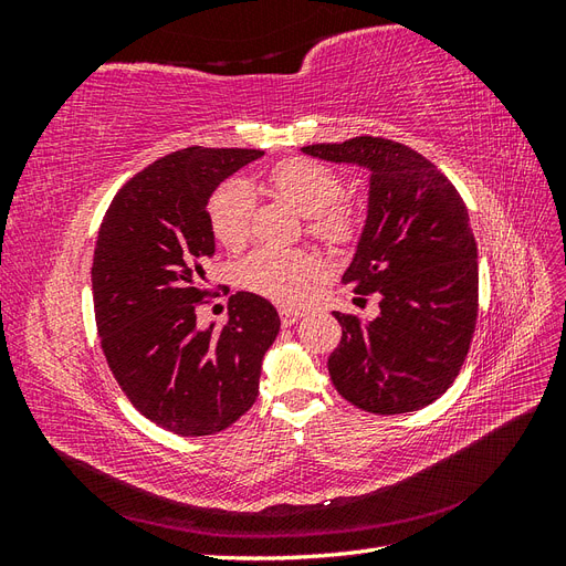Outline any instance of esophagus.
I'll list each match as a JSON object with an SVG mask.
<instances>
[{
    "label": "esophagus",
    "instance_id": "obj_1",
    "mask_svg": "<svg viewBox=\"0 0 566 566\" xmlns=\"http://www.w3.org/2000/svg\"><path fill=\"white\" fill-rule=\"evenodd\" d=\"M281 321L283 325H293L304 316V310H293V306H281Z\"/></svg>",
    "mask_w": 566,
    "mask_h": 566
}]
</instances>
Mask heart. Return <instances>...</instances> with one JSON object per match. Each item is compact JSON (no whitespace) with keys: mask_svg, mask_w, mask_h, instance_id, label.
<instances>
[{"mask_svg":"<svg viewBox=\"0 0 566 566\" xmlns=\"http://www.w3.org/2000/svg\"><path fill=\"white\" fill-rule=\"evenodd\" d=\"M266 186L310 217V231L325 245H345L356 233V212L342 198V181L331 167L306 158H285L266 172ZM254 198L248 184H221L208 200V224L219 245L243 248L250 235ZM323 264L306 250L256 248L238 266V279L250 293L276 304L295 306L312 295Z\"/></svg>","mask_w":566,"mask_h":566,"instance_id":"1","label":"heart"}]
</instances>
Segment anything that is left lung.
<instances>
[{
	"label": "left lung",
	"instance_id": "1",
	"mask_svg": "<svg viewBox=\"0 0 566 566\" xmlns=\"http://www.w3.org/2000/svg\"><path fill=\"white\" fill-rule=\"evenodd\" d=\"M304 153L370 169L366 229L342 276L380 295V316L333 312L342 339L328 358L335 389L368 413L430 406L465 364L479 312L476 243L449 177L406 144L354 136Z\"/></svg>",
	"mask_w": 566,
	"mask_h": 566
}]
</instances>
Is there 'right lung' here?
<instances>
[{"label": "right lung", "instance_id": "obj_1", "mask_svg": "<svg viewBox=\"0 0 566 566\" xmlns=\"http://www.w3.org/2000/svg\"><path fill=\"white\" fill-rule=\"evenodd\" d=\"M256 148L191 146L134 175L101 221L92 290L101 349L132 406L181 437L227 430L254 403L281 318L260 295L229 297L224 328H196L210 304L208 200Z\"/></svg>", "mask_w": 566, "mask_h": 566}]
</instances>
